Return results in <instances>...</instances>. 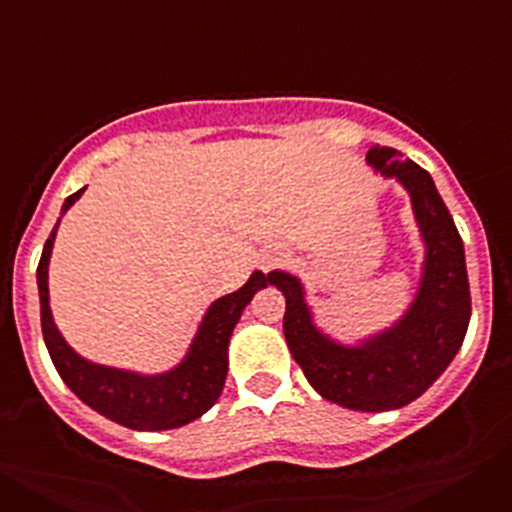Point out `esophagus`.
Masks as SVG:
<instances>
[{"instance_id":"esophagus-1","label":"esophagus","mask_w":512,"mask_h":512,"mask_svg":"<svg viewBox=\"0 0 512 512\" xmlns=\"http://www.w3.org/2000/svg\"><path fill=\"white\" fill-rule=\"evenodd\" d=\"M266 264H271V261H266Z\"/></svg>"}]
</instances>
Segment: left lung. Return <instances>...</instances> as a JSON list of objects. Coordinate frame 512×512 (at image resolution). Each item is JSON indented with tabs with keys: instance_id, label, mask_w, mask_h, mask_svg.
I'll return each mask as SVG.
<instances>
[{
	"instance_id": "left-lung-1",
	"label": "left lung",
	"mask_w": 512,
	"mask_h": 512,
	"mask_svg": "<svg viewBox=\"0 0 512 512\" xmlns=\"http://www.w3.org/2000/svg\"><path fill=\"white\" fill-rule=\"evenodd\" d=\"M366 161L408 189L425 241L423 279L410 310L390 330L341 346L315 328L300 279L271 271V284L287 300L284 338L307 382L341 408L382 413L423 395L454 361L467 336L472 297L464 243L431 174L387 146L369 148Z\"/></svg>"
}]
</instances>
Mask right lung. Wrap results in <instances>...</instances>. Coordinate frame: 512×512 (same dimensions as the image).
Instances as JSON below:
<instances>
[{
    "mask_svg": "<svg viewBox=\"0 0 512 512\" xmlns=\"http://www.w3.org/2000/svg\"><path fill=\"white\" fill-rule=\"evenodd\" d=\"M81 192L84 189L63 202V212L79 200ZM56 228L48 235L38 264L40 325L53 366L63 382L69 384V390L99 415L133 431H169L205 415L217 402L228 377V343L235 323L241 320V312L246 310L253 295L271 284V274L253 271L251 279L238 292L212 302L182 364L166 374L143 377V374L81 359L58 333L48 305V261H51Z\"/></svg>",
    "mask_w": 512,
    "mask_h": 512,
    "instance_id": "add662e5",
    "label": "right lung"
}]
</instances>
